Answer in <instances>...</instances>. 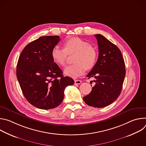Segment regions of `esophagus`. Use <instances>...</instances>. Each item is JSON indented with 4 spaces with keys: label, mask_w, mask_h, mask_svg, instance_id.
I'll return each mask as SVG.
<instances>
[{
    "label": "esophagus",
    "mask_w": 146,
    "mask_h": 146,
    "mask_svg": "<svg viewBox=\"0 0 146 146\" xmlns=\"http://www.w3.org/2000/svg\"><path fill=\"white\" fill-rule=\"evenodd\" d=\"M81 82H82V81L80 80H74V84L76 85H79L81 84Z\"/></svg>",
    "instance_id": "34e87169"
}]
</instances>
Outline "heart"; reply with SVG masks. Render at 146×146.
Returning a JSON list of instances; mask_svg holds the SVG:
<instances>
[{"instance_id":"obj_1","label":"heart","mask_w":146,"mask_h":146,"mask_svg":"<svg viewBox=\"0 0 146 146\" xmlns=\"http://www.w3.org/2000/svg\"><path fill=\"white\" fill-rule=\"evenodd\" d=\"M68 54H73L72 59L73 64L65 68L64 74L72 78L82 75L84 69H92L96 64L98 57L96 48L79 37L67 39L64 43V48L56 46L51 52L54 62L60 66L65 65Z\"/></svg>"}]
</instances>
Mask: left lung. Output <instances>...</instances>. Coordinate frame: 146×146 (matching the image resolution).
I'll return each mask as SVG.
<instances>
[{"mask_svg":"<svg viewBox=\"0 0 146 146\" xmlns=\"http://www.w3.org/2000/svg\"><path fill=\"white\" fill-rule=\"evenodd\" d=\"M94 36L98 41L99 56L87 77H94L95 85L83 100L90 106L102 108L110 105L120 95L125 65L121 51L115 44L102 35Z\"/></svg>","mask_w":146,"mask_h":146,"instance_id":"obj_1","label":"left lung"}]
</instances>
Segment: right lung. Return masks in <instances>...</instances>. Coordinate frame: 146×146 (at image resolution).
Wrapping results in <instances>:
<instances>
[{
	"mask_svg": "<svg viewBox=\"0 0 146 146\" xmlns=\"http://www.w3.org/2000/svg\"><path fill=\"white\" fill-rule=\"evenodd\" d=\"M59 36H46L29 43L21 54L17 77L23 93L33 106L43 110L56 108L63 101L64 91L74 80L62 75L51 52Z\"/></svg>",
	"mask_w": 146,
	"mask_h": 146,
	"instance_id": "1",
	"label": "right lung"
}]
</instances>
